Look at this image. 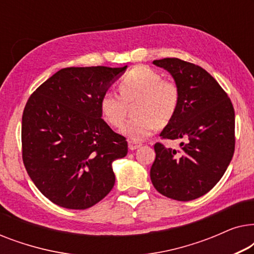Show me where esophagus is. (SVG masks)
Instances as JSON below:
<instances>
[{
    "label": "esophagus",
    "mask_w": 254,
    "mask_h": 254,
    "mask_svg": "<svg viewBox=\"0 0 254 254\" xmlns=\"http://www.w3.org/2000/svg\"><path fill=\"white\" fill-rule=\"evenodd\" d=\"M141 145H142V144L140 143V142L131 141V140L128 141V148H129V150H136V149L140 148Z\"/></svg>",
    "instance_id": "esophagus-1"
}]
</instances>
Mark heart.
Returning <instances> with one entry per match:
<instances>
[{
  "instance_id": "heart-1",
  "label": "heart",
  "mask_w": 254,
  "mask_h": 254,
  "mask_svg": "<svg viewBox=\"0 0 254 254\" xmlns=\"http://www.w3.org/2000/svg\"><path fill=\"white\" fill-rule=\"evenodd\" d=\"M120 93L107 91L100 99V111L107 124L120 127L126 118L128 104L135 102V119L121 128V134L131 141L150 136L158 126H164L175 116L179 104V89L173 82L163 79L159 72L136 67L119 83Z\"/></svg>"
}]
</instances>
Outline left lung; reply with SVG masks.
I'll list each match as a JSON object with an SVG mask.
<instances>
[{
  "label": "left lung",
  "mask_w": 254,
  "mask_h": 254,
  "mask_svg": "<svg viewBox=\"0 0 254 254\" xmlns=\"http://www.w3.org/2000/svg\"><path fill=\"white\" fill-rule=\"evenodd\" d=\"M179 89L175 116L159 134L182 140L180 150L155 144L152 185L170 199L190 201L220 182L235 151V110L216 79L203 68L176 58L152 62Z\"/></svg>",
  "instance_id": "obj_1"
}]
</instances>
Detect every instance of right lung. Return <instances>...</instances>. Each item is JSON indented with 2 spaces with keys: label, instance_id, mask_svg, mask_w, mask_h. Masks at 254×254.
<instances>
[{
  "label": "right lung",
  "instance_id": "right-lung-1",
  "mask_svg": "<svg viewBox=\"0 0 254 254\" xmlns=\"http://www.w3.org/2000/svg\"><path fill=\"white\" fill-rule=\"evenodd\" d=\"M126 69L64 68L27 100L24 165L37 189L58 206L86 209L113 189L112 163L127 155L128 144L102 119L100 99Z\"/></svg>",
  "mask_w": 254,
  "mask_h": 254
}]
</instances>
